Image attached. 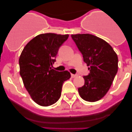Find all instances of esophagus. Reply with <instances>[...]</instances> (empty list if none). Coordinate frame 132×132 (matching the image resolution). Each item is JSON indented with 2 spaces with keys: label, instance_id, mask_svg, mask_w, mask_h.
Segmentation results:
<instances>
[{
  "label": "esophagus",
  "instance_id": "1",
  "mask_svg": "<svg viewBox=\"0 0 132 132\" xmlns=\"http://www.w3.org/2000/svg\"><path fill=\"white\" fill-rule=\"evenodd\" d=\"M71 77H72V78H75V77H77V75L71 74Z\"/></svg>",
  "mask_w": 132,
  "mask_h": 132
}]
</instances>
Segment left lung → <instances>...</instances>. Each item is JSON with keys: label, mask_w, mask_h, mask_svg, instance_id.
<instances>
[{"label": "left lung", "mask_w": 132, "mask_h": 132, "mask_svg": "<svg viewBox=\"0 0 132 132\" xmlns=\"http://www.w3.org/2000/svg\"><path fill=\"white\" fill-rule=\"evenodd\" d=\"M71 38L89 66L90 73L83 77L85 84L78 89V93L87 102L100 100L107 94L118 72V55L107 42L96 36L78 34Z\"/></svg>", "instance_id": "8db88e82"}]
</instances>
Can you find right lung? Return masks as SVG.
<instances>
[{"instance_id": "obj_1", "label": "right lung", "mask_w": 132, "mask_h": 132, "mask_svg": "<svg viewBox=\"0 0 132 132\" xmlns=\"http://www.w3.org/2000/svg\"><path fill=\"white\" fill-rule=\"evenodd\" d=\"M69 34L46 33L36 36L22 50L19 58L20 74L23 85L37 104L47 107L56 103L64 82L70 73L52 69L60 46Z\"/></svg>"}]
</instances>
